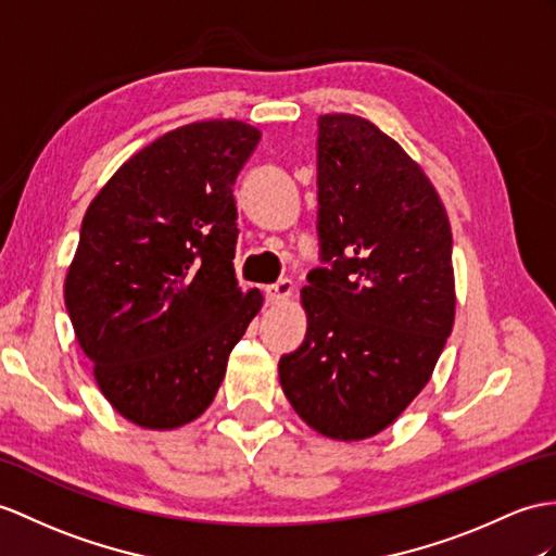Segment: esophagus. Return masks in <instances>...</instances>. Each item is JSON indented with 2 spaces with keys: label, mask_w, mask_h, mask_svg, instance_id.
Segmentation results:
<instances>
[{
  "label": "esophagus",
  "mask_w": 556,
  "mask_h": 556,
  "mask_svg": "<svg viewBox=\"0 0 556 556\" xmlns=\"http://www.w3.org/2000/svg\"><path fill=\"white\" fill-rule=\"evenodd\" d=\"M292 292H294L292 280L282 278V280L276 282V286H268V288H266V300H268L270 304H282V302L290 300Z\"/></svg>",
  "instance_id": "34e87169"
}]
</instances>
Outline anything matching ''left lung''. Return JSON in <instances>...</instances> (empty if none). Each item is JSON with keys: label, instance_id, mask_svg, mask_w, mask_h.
Listing matches in <instances>:
<instances>
[{"label": "left lung", "instance_id": "left-lung-1", "mask_svg": "<svg viewBox=\"0 0 556 556\" xmlns=\"http://www.w3.org/2000/svg\"><path fill=\"white\" fill-rule=\"evenodd\" d=\"M318 236L306 337L278 363L294 413L363 441L425 389L455 320L453 233L425 169L370 119L318 117Z\"/></svg>", "mask_w": 556, "mask_h": 556}]
</instances>
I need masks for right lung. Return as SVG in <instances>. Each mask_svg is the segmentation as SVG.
<instances>
[{"instance_id": "right-lung-1", "label": "right lung", "mask_w": 556, "mask_h": 556, "mask_svg": "<svg viewBox=\"0 0 556 556\" xmlns=\"http://www.w3.org/2000/svg\"><path fill=\"white\" fill-rule=\"evenodd\" d=\"M260 139L240 119L176 127L89 202L65 308L101 394L143 429H179L210 408L264 304L233 268V184Z\"/></svg>"}]
</instances>
